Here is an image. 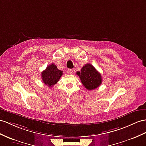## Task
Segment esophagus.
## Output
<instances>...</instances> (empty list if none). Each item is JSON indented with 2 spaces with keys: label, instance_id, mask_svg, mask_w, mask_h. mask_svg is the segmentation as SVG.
<instances>
[{
  "label": "esophagus",
  "instance_id": "34e87169",
  "mask_svg": "<svg viewBox=\"0 0 146 146\" xmlns=\"http://www.w3.org/2000/svg\"><path fill=\"white\" fill-rule=\"evenodd\" d=\"M68 72L69 73V74H73V69H68Z\"/></svg>",
  "mask_w": 146,
  "mask_h": 146
}]
</instances>
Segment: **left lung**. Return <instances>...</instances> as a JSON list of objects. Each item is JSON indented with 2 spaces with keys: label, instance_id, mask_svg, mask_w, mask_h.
I'll list each match as a JSON object with an SVG mask.
<instances>
[{
  "label": "left lung",
  "instance_id": "left-lung-1",
  "mask_svg": "<svg viewBox=\"0 0 146 146\" xmlns=\"http://www.w3.org/2000/svg\"><path fill=\"white\" fill-rule=\"evenodd\" d=\"M76 74L84 86L89 91L98 88L102 82L101 74L90 63L83 66L81 72H77Z\"/></svg>",
  "mask_w": 146,
  "mask_h": 146
}]
</instances>
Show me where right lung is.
Masks as SVG:
<instances>
[{
	"label": "right lung",
	"instance_id": "add662e5",
	"mask_svg": "<svg viewBox=\"0 0 146 146\" xmlns=\"http://www.w3.org/2000/svg\"><path fill=\"white\" fill-rule=\"evenodd\" d=\"M62 74V71L59 70L54 63H52L42 72L41 77L43 83L50 88L57 83Z\"/></svg>",
	"mask_w": 146,
	"mask_h": 146
}]
</instances>
